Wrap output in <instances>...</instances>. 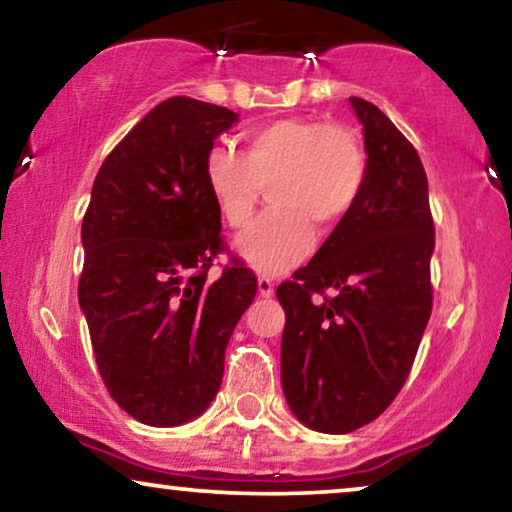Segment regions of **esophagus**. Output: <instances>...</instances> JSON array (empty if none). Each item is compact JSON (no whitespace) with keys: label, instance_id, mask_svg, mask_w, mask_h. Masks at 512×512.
I'll list each match as a JSON object with an SVG mask.
<instances>
[{"label":"esophagus","instance_id":"esophagus-1","mask_svg":"<svg viewBox=\"0 0 512 512\" xmlns=\"http://www.w3.org/2000/svg\"><path fill=\"white\" fill-rule=\"evenodd\" d=\"M274 281H271V278H267V276H260L257 278V290H260V295L262 297H271L274 295Z\"/></svg>","mask_w":512,"mask_h":512}]
</instances>
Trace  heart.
<instances>
[{"mask_svg":"<svg viewBox=\"0 0 512 512\" xmlns=\"http://www.w3.org/2000/svg\"><path fill=\"white\" fill-rule=\"evenodd\" d=\"M206 187L227 227H248L269 187L271 208L238 241L243 260L278 276L309 255L313 227L330 231L356 208L367 185V152L351 126L288 117L252 128L243 154L215 147Z\"/></svg>","mask_w":512,"mask_h":512,"instance_id":"1","label":"heart"}]
</instances>
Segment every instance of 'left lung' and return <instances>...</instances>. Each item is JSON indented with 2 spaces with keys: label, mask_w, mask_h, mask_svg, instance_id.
<instances>
[{
  "label": "left lung",
  "mask_w": 512,
  "mask_h": 512,
  "mask_svg": "<svg viewBox=\"0 0 512 512\" xmlns=\"http://www.w3.org/2000/svg\"><path fill=\"white\" fill-rule=\"evenodd\" d=\"M349 100L365 133V192L313 260L276 290L285 309V400L320 433L356 431L393 403L433 309L426 170L377 105Z\"/></svg>",
  "instance_id": "1"
}]
</instances>
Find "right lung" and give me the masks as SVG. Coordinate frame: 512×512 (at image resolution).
Listing matches in <instances>:
<instances>
[{
	"label": "right lung",
	"instance_id": "add662e5",
	"mask_svg": "<svg viewBox=\"0 0 512 512\" xmlns=\"http://www.w3.org/2000/svg\"><path fill=\"white\" fill-rule=\"evenodd\" d=\"M238 119L187 95L138 121L95 175L81 222L79 304L109 395L147 426H180L206 410L224 351L257 278L227 250L206 187V156Z\"/></svg>",
	"mask_w": 512,
	"mask_h": 512
}]
</instances>
